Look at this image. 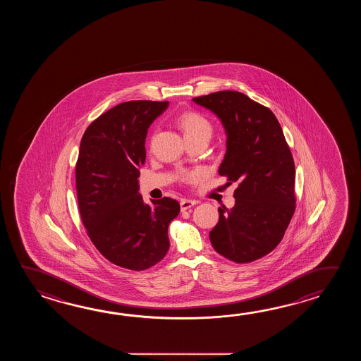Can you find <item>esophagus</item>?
<instances>
[{
	"instance_id": "esophagus-1",
	"label": "esophagus",
	"mask_w": 361,
	"mask_h": 361,
	"mask_svg": "<svg viewBox=\"0 0 361 361\" xmlns=\"http://www.w3.org/2000/svg\"><path fill=\"white\" fill-rule=\"evenodd\" d=\"M193 205H196V201H192V200H182L180 201V210L184 212V210H188V209H191L193 207Z\"/></svg>"
}]
</instances>
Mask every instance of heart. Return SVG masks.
Listing matches in <instances>:
<instances>
[{
    "label": "heart",
    "instance_id": "obj_1",
    "mask_svg": "<svg viewBox=\"0 0 361 361\" xmlns=\"http://www.w3.org/2000/svg\"><path fill=\"white\" fill-rule=\"evenodd\" d=\"M179 125L183 130L185 139L193 137H207L209 139L213 134L212 123L205 116L200 115L197 112L184 114L179 120Z\"/></svg>",
    "mask_w": 361,
    "mask_h": 361
}]
</instances>
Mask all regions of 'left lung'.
I'll use <instances>...</instances> for the list:
<instances>
[{
	"instance_id": "left-lung-1",
	"label": "left lung",
	"mask_w": 361,
	"mask_h": 361,
	"mask_svg": "<svg viewBox=\"0 0 361 361\" xmlns=\"http://www.w3.org/2000/svg\"><path fill=\"white\" fill-rule=\"evenodd\" d=\"M193 102L222 121L227 151L218 173L238 183L235 207H218L210 243L230 261H257L279 245L295 210L290 148L272 111L243 92H212Z\"/></svg>"
}]
</instances>
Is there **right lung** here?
<instances>
[{
    "mask_svg": "<svg viewBox=\"0 0 361 361\" xmlns=\"http://www.w3.org/2000/svg\"><path fill=\"white\" fill-rule=\"evenodd\" d=\"M168 106L120 103L94 120L81 139L76 162L81 221L99 253L123 269L143 271L161 261L169 250L168 227L180 210L170 197L145 204L138 192L147 130Z\"/></svg>",
    "mask_w": 361,
    "mask_h": 361,
    "instance_id": "obj_1",
    "label": "right lung"
}]
</instances>
